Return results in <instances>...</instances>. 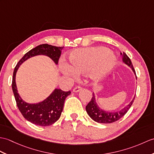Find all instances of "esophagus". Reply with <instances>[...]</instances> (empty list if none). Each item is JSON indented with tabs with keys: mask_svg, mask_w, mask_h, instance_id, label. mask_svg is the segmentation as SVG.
<instances>
[{
	"mask_svg": "<svg viewBox=\"0 0 154 154\" xmlns=\"http://www.w3.org/2000/svg\"><path fill=\"white\" fill-rule=\"evenodd\" d=\"M82 90V88L81 87H75L74 88H73V91L74 92H79L80 91H81Z\"/></svg>",
	"mask_w": 154,
	"mask_h": 154,
	"instance_id": "obj_1",
	"label": "esophagus"
}]
</instances>
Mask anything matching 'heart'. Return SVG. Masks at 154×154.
Wrapping results in <instances>:
<instances>
[{"label":"heart","mask_w":154,"mask_h":154,"mask_svg":"<svg viewBox=\"0 0 154 154\" xmlns=\"http://www.w3.org/2000/svg\"><path fill=\"white\" fill-rule=\"evenodd\" d=\"M71 65L62 62L61 70L70 76L89 71L92 81H99L104 78L115 65V57L103 46L76 49L69 54Z\"/></svg>","instance_id":"obj_1"}]
</instances>
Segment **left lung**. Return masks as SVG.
<instances>
[{
  "label": "left lung",
  "mask_w": 154,
  "mask_h": 154,
  "mask_svg": "<svg viewBox=\"0 0 154 154\" xmlns=\"http://www.w3.org/2000/svg\"><path fill=\"white\" fill-rule=\"evenodd\" d=\"M121 55L122 56L123 62L127 65L128 67H131V69L133 70L134 74L135 75L136 79H137L135 70L130 58H128V56L125 52H123V54L121 53ZM134 98L135 96H134V98L132 100L131 102L127 106L124 107L123 109L117 111V112H108V111H105L100 108L97 102H96L95 94L94 93H93L92 94V98L91 102L86 106V111H87L88 115L91 117V119H93L96 122L100 123H113L116 122L117 120H119L121 117L125 115V113L128 112V110L129 109L131 106L133 104Z\"/></svg>",
  "instance_id": "1"
}]
</instances>
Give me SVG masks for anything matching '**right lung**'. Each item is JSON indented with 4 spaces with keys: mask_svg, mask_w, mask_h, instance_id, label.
<instances>
[{
    "mask_svg": "<svg viewBox=\"0 0 154 154\" xmlns=\"http://www.w3.org/2000/svg\"><path fill=\"white\" fill-rule=\"evenodd\" d=\"M63 48V46L60 47L48 44L38 45L27 52L17 63L14 69L12 87L17 108L25 119L36 125L50 126L58 121L63 111L65 100L67 96L71 94V92H64L61 89L55 88L44 100L35 103H27L21 98L17 92L16 83L17 71L25 61L38 55L49 57L56 65H58V60Z\"/></svg>",
    "mask_w": 154,
    "mask_h": 154,
    "instance_id": "obj_1",
    "label": "right lung"
}]
</instances>
